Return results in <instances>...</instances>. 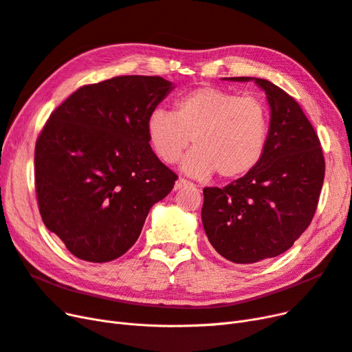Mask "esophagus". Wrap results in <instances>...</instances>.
Returning a JSON list of instances; mask_svg holds the SVG:
<instances>
[{"instance_id":"obj_1","label":"esophagus","mask_w":352,"mask_h":352,"mask_svg":"<svg viewBox=\"0 0 352 352\" xmlns=\"http://www.w3.org/2000/svg\"><path fill=\"white\" fill-rule=\"evenodd\" d=\"M184 187H192V184L190 183V181H187V179H184V178H178L175 186H174V188H175V190H181V188H184Z\"/></svg>"}]
</instances>
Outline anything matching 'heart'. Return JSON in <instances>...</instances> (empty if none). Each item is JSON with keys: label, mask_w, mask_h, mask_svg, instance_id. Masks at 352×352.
Listing matches in <instances>:
<instances>
[{"label": "heart", "mask_w": 352, "mask_h": 352, "mask_svg": "<svg viewBox=\"0 0 352 352\" xmlns=\"http://www.w3.org/2000/svg\"><path fill=\"white\" fill-rule=\"evenodd\" d=\"M152 149L166 164L188 148L183 171L207 178H238L261 161L268 136V111L252 96L238 97L216 87H200L177 98L174 111L155 109L146 120Z\"/></svg>", "instance_id": "b5f03b06"}]
</instances>
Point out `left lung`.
I'll list each match as a JSON object with an SVG mask.
<instances>
[{
  "label": "left lung",
  "mask_w": 352,
  "mask_h": 352,
  "mask_svg": "<svg viewBox=\"0 0 352 352\" xmlns=\"http://www.w3.org/2000/svg\"><path fill=\"white\" fill-rule=\"evenodd\" d=\"M254 81L270 106L265 151L250 173L223 188L206 187L201 222L213 248L235 264H255L292 248L316 212L324 178L320 142L297 101L267 80Z\"/></svg>",
  "instance_id": "left-lung-1"
}]
</instances>
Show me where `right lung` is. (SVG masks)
Here are the masks:
<instances>
[{
	"label": "right lung",
	"instance_id": "right-lung-1",
	"mask_svg": "<svg viewBox=\"0 0 352 352\" xmlns=\"http://www.w3.org/2000/svg\"><path fill=\"white\" fill-rule=\"evenodd\" d=\"M174 88L161 76H116L76 89L50 114L34 151L37 203L76 258L122 256L171 192L177 175L153 153L146 120Z\"/></svg>",
	"mask_w": 352,
	"mask_h": 352
}]
</instances>
